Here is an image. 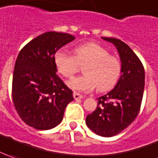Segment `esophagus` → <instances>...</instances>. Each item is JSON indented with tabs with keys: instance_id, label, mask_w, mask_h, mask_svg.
Wrapping results in <instances>:
<instances>
[{
	"instance_id": "34e87169",
	"label": "esophagus",
	"mask_w": 158,
	"mask_h": 158,
	"mask_svg": "<svg viewBox=\"0 0 158 158\" xmlns=\"http://www.w3.org/2000/svg\"><path fill=\"white\" fill-rule=\"evenodd\" d=\"M73 98H74L75 100H77V99H81V98H83V96L81 95V94H79L78 93H73Z\"/></svg>"
}]
</instances>
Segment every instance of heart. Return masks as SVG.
<instances>
[{"mask_svg":"<svg viewBox=\"0 0 158 158\" xmlns=\"http://www.w3.org/2000/svg\"><path fill=\"white\" fill-rule=\"evenodd\" d=\"M74 56L63 50L54 54V64L58 72L65 78H72L85 65V75L67 81L73 90L89 93L97 86L98 91L106 92L117 83L121 73V61L110 55L108 50L95 42L85 43L75 48Z\"/></svg>","mask_w":158,"mask_h":158,"instance_id":"1","label":"heart"}]
</instances>
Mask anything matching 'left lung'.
I'll use <instances>...</instances> for the list:
<instances>
[{
    "label": "left lung",
    "instance_id": "1",
    "mask_svg": "<svg viewBox=\"0 0 158 158\" xmlns=\"http://www.w3.org/2000/svg\"><path fill=\"white\" fill-rule=\"evenodd\" d=\"M119 53L121 76L110 92L98 98L96 110L86 117V125L97 135L110 138L127 128L140 110L144 89L142 62L127 44L118 39L102 37Z\"/></svg>",
    "mask_w": 158,
    "mask_h": 158
}]
</instances>
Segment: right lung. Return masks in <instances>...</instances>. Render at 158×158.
<instances>
[{"mask_svg":"<svg viewBox=\"0 0 158 158\" xmlns=\"http://www.w3.org/2000/svg\"><path fill=\"white\" fill-rule=\"evenodd\" d=\"M75 40L65 33L47 32L20 50L13 75L12 98L20 118L37 130H50L61 123L73 91L57 75L56 52Z\"/></svg>","mask_w":158,"mask_h":158,"instance_id":"1","label":"right lung"}]
</instances>
